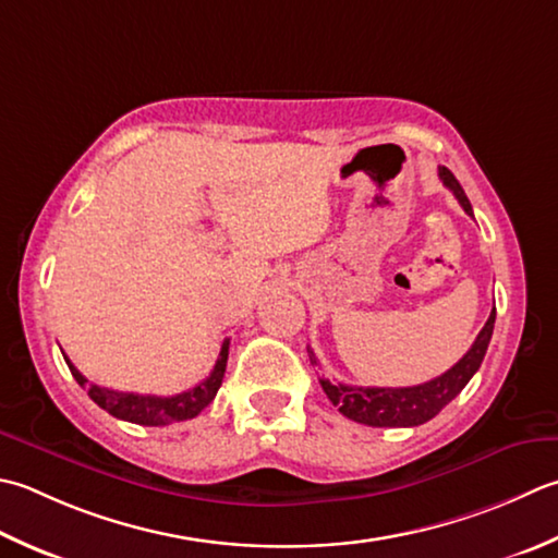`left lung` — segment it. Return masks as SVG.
<instances>
[{
	"instance_id": "left-lung-1",
	"label": "left lung",
	"mask_w": 558,
	"mask_h": 558,
	"mask_svg": "<svg viewBox=\"0 0 558 558\" xmlns=\"http://www.w3.org/2000/svg\"><path fill=\"white\" fill-rule=\"evenodd\" d=\"M442 183L454 193L466 215L474 217L472 205H469L466 195L462 191L460 181L452 177L447 167H438ZM496 324V307L490 312L484 329L478 331L476 341L464 353L460 363L452 365L447 373L435 377L425 385L416 387H351V385H333L326 377H319V385L331 399L333 407L343 413L345 418L355 423L373 425V428H413L438 416V413L450 403L460 391L466 387V381L474 377V373L482 367V360L486 355V348L490 343V333H494ZM312 365H316L314 353L307 348Z\"/></svg>"
}]
</instances>
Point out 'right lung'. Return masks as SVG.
Masks as SVG:
<instances>
[{
  "label": "right lung",
  "instance_id": "1",
  "mask_svg": "<svg viewBox=\"0 0 558 558\" xmlns=\"http://www.w3.org/2000/svg\"><path fill=\"white\" fill-rule=\"evenodd\" d=\"M227 355H229V338L222 343V351H220V357H217L213 373L207 375L201 385H195L189 391H181L177 397L133 395V391H116V389L98 387L70 363V357H64V363H68L72 377L80 381V387L86 389L89 399L98 403L104 411L111 413V416L120 421L137 423V425H169V423L195 418L207 403L215 399L227 369Z\"/></svg>",
  "mask_w": 558,
  "mask_h": 558
}]
</instances>
